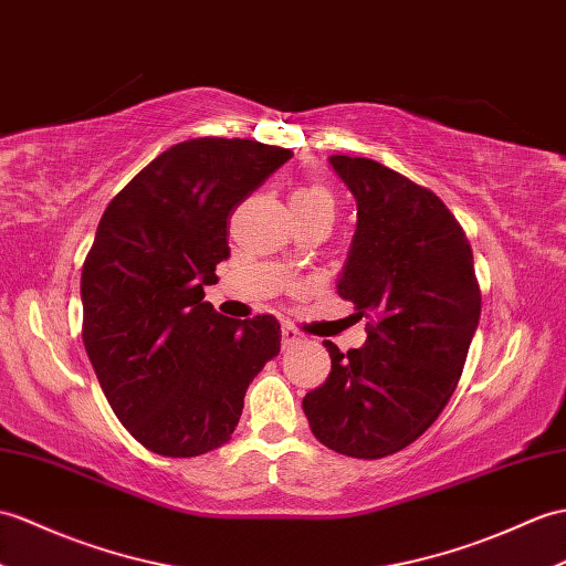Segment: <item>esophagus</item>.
Masks as SVG:
<instances>
[{"mask_svg": "<svg viewBox=\"0 0 566 566\" xmlns=\"http://www.w3.org/2000/svg\"><path fill=\"white\" fill-rule=\"evenodd\" d=\"M301 339H304V335H301L296 327H292V325H284L282 327V347L296 345V343H301Z\"/></svg>", "mask_w": 566, "mask_h": 566, "instance_id": "esophagus-1", "label": "esophagus"}]
</instances>
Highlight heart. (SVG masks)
Instances as JSON below:
<instances>
[{"mask_svg":"<svg viewBox=\"0 0 566 566\" xmlns=\"http://www.w3.org/2000/svg\"><path fill=\"white\" fill-rule=\"evenodd\" d=\"M289 205L292 209H301V207H331L333 209V195L327 192L323 186H301L296 188L292 195H289Z\"/></svg>","mask_w":566,"mask_h":566,"instance_id":"obj_1","label":"heart"}]
</instances>
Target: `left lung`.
<instances>
[{
	"mask_svg": "<svg viewBox=\"0 0 566 566\" xmlns=\"http://www.w3.org/2000/svg\"><path fill=\"white\" fill-rule=\"evenodd\" d=\"M357 200L337 294L374 318L359 349L331 352L306 392L313 437L352 458L396 453L437 422L480 323V286L461 223L437 195L361 156H331Z\"/></svg>",
	"mask_w": 566,
	"mask_h": 566,
	"instance_id": "8db88e82",
	"label": "left lung"
}]
</instances>
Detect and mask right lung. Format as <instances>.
Segmentation results:
<instances>
[{
  "mask_svg": "<svg viewBox=\"0 0 566 566\" xmlns=\"http://www.w3.org/2000/svg\"><path fill=\"white\" fill-rule=\"evenodd\" d=\"M292 156L253 139H188L105 207L82 270V337L113 412L154 453L227 443L248 386L280 354L274 315L227 318L205 284L231 255L233 209Z\"/></svg>",
  "mask_w": 566,
  "mask_h": 566,
  "instance_id": "1",
  "label": "right lung"
}]
</instances>
